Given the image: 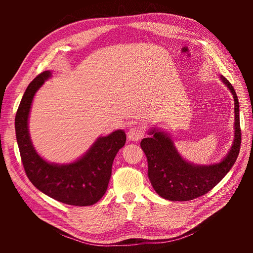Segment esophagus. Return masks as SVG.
<instances>
[{
	"instance_id": "esophagus-1",
	"label": "esophagus",
	"mask_w": 253,
	"mask_h": 253,
	"mask_svg": "<svg viewBox=\"0 0 253 253\" xmlns=\"http://www.w3.org/2000/svg\"><path fill=\"white\" fill-rule=\"evenodd\" d=\"M143 136H144V130L142 129V127H139V126L131 127L130 129L128 130V133H127L128 139L132 141L140 140Z\"/></svg>"
}]
</instances>
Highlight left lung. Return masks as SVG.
I'll list each match as a JSON object with an SVG mask.
<instances>
[{"label":"left lung","mask_w":253,"mask_h":253,"mask_svg":"<svg viewBox=\"0 0 253 253\" xmlns=\"http://www.w3.org/2000/svg\"><path fill=\"white\" fill-rule=\"evenodd\" d=\"M221 79L235 101V139L223 161L201 166L188 163L177 152L169 136L155 128L149 132L153 135L151 138L142 139L140 146L148 160L149 179L158 195L164 199L189 201L206 195L224 178L237 160L241 144L239 102L232 84L223 76Z\"/></svg>","instance_id":"obj_1"}]
</instances>
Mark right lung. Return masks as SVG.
I'll use <instances>...</instances> for the list:
<instances>
[{"instance_id": "1", "label": "right lung", "mask_w": 253, "mask_h": 253, "mask_svg": "<svg viewBox=\"0 0 253 253\" xmlns=\"http://www.w3.org/2000/svg\"><path fill=\"white\" fill-rule=\"evenodd\" d=\"M51 72L45 71L27 87L15 117L16 138L26 175L37 189L55 200L76 207H87L104 196L112 175L115 155L126 142L124 130L100 137L88 152L69 164L46 162L37 153L30 140L28 117L32 100Z\"/></svg>"}]
</instances>
